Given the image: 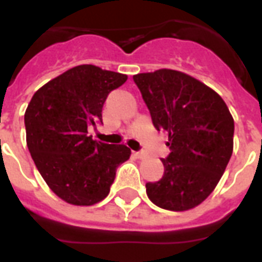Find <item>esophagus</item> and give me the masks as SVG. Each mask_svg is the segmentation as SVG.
<instances>
[{
  "label": "esophagus",
  "instance_id": "esophagus-1",
  "mask_svg": "<svg viewBox=\"0 0 262 262\" xmlns=\"http://www.w3.org/2000/svg\"><path fill=\"white\" fill-rule=\"evenodd\" d=\"M135 154L136 158H139V159H143V158H145V152L144 151H137V152H133Z\"/></svg>",
  "mask_w": 262,
  "mask_h": 262
}]
</instances>
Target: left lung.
I'll return each mask as SVG.
<instances>
[{
    "label": "left lung",
    "mask_w": 262,
    "mask_h": 262,
    "mask_svg": "<svg viewBox=\"0 0 262 262\" xmlns=\"http://www.w3.org/2000/svg\"><path fill=\"white\" fill-rule=\"evenodd\" d=\"M158 130L168 133L164 174L147 182L148 199L187 211L211 194L232 155L234 119L224 100L199 80L171 69L133 76Z\"/></svg>",
    "instance_id": "1"
}]
</instances>
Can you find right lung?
<instances>
[{
    "label": "right lung",
    "instance_id": "add662e5",
    "mask_svg": "<svg viewBox=\"0 0 262 262\" xmlns=\"http://www.w3.org/2000/svg\"><path fill=\"white\" fill-rule=\"evenodd\" d=\"M126 75L79 65L50 80L31 99L24 114L27 147L38 171L59 199L94 205L106 199L119 164L130 149L92 140L88 129L102 122L111 91Z\"/></svg>",
    "mask_w": 262,
    "mask_h": 262
}]
</instances>
